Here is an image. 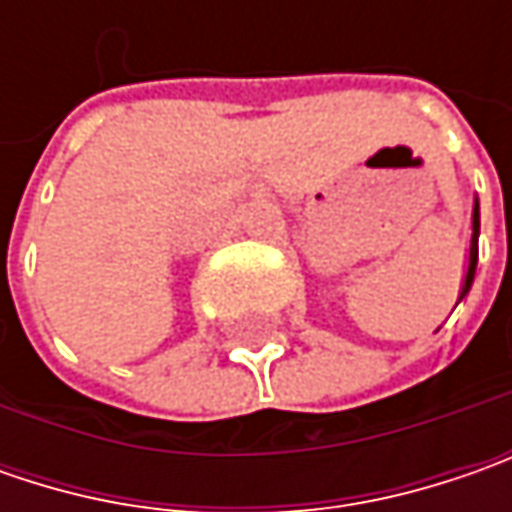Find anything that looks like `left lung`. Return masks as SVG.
<instances>
[{"mask_svg":"<svg viewBox=\"0 0 512 512\" xmlns=\"http://www.w3.org/2000/svg\"><path fill=\"white\" fill-rule=\"evenodd\" d=\"M476 262H479V205L473 207V239H470V265H467V276H464L462 296H459V302H462L464 296H467V290H470V285H473V276H476Z\"/></svg>","mask_w":512,"mask_h":512,"instance_id":"left-lung-1","label":"left lung"}]
</instances>
